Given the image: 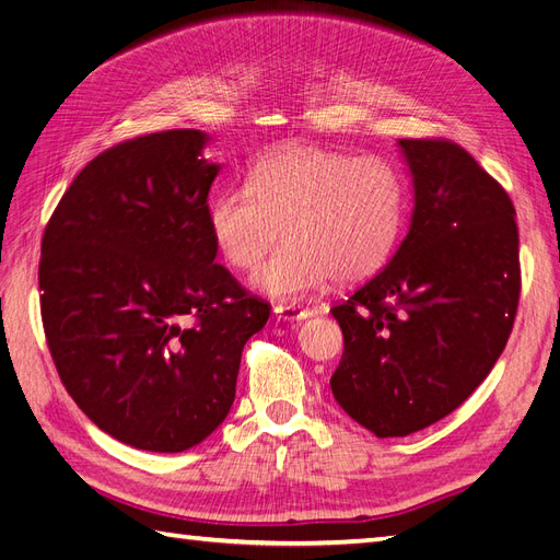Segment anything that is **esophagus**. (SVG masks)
I'll list each match as a JSON object with an SVG mask.
<instances>
[{
	"instance_id": "esophagus-1",
	"label": "esophagus",
	"mask_w": 560,
	"mask_h": 560,
	"mask_svg": "<svg viewBox=\"0 0 560 560\" xmlns=\"http://www.w3.org/2000/svg\"><path fill=\"white\" fill-rule=\"evenodd\" d=\"M273 315L284 322H301V319H308L313 313L308 308H301V306H276Z\"/></svg>"
}]
</instances>
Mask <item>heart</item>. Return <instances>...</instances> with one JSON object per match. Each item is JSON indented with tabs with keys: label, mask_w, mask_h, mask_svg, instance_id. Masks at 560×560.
Wrapping results in <instances>:
<instances>
[{
	"label": "heart",
	"mask_w": 560,
	"mask_h": 560,
	"mask_svg": "<svg viewBox=\"0 0 560 560\" xmlns=\"http://www.w3.org/2000/svg\"><path fill=\"white\" fill-rule=\"evenodd\" d=\"M404 219V182L378 156L290 144L252 165L247 186L219 191L208 206L210 238L226 264L257 266L252 278L273 299H301L334 276L366 280L387 264Z\"/></svg>",
	"instance_id": "b5f03b06"
}]
</instances>
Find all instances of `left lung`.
Returning <instances> with one entry per match:
<instances>
[{"instance_id": "1", "label": "left lung", "mask_w": 560, "mask_h": 560, "mask_svg": "<svg viewBox=\"0 0 560 560\" xmlns=\"http://www.w3.org/2000/svg\"><path fill=\"white\" fill-rule=\"evenodd\" d=\"M413 184L409 233L378 276L334 306L338 406L376 436L455 411L502 354L521 292L516 210L463 147L397 140Z\"/></svg>"}]
</instances>
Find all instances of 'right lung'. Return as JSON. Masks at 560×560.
I'll use <instances>...</instances> for the list:
<instances>
[{
	"label": "right lung",
	"instance_id": "add662e5",
	"mask_svg": "<svg viewBox=\"0 0 560 560\" xmlns=\"http://www.w3.org/2000/svg\"><path fill=\"white\" fill-rule=\"evenodd\" d=\"M210 135L151 132L95 156L42 241V319L62 385L132 448L182 453L235 399L243 346L270 306L245 294L208 229L222 165Z\"/></svg>",
	"mask_w": 560,
	"mask_h": 560
}]
</instances>
